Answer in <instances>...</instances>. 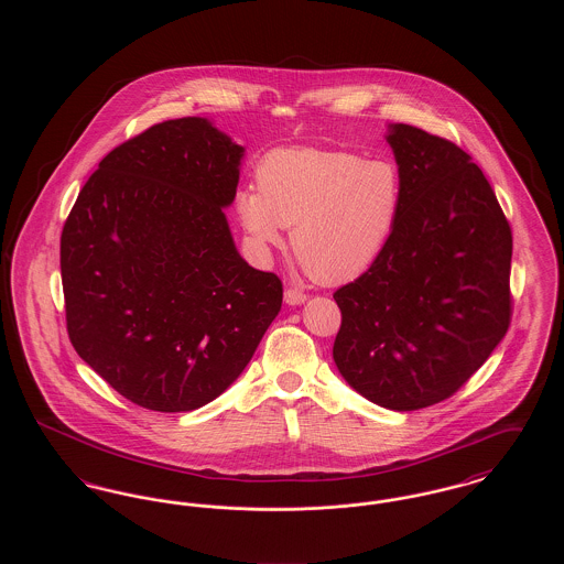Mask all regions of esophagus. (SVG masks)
I'll list each match as a JSON object with an SVG mask.
<instances>
[{"label": "esophagus", "instance_id": "1", "mask_svg": "<svg viewBox=\"0 0 564 564\" xmlns=\"http://www.w3.org/2000/svg\"><path fill=\"white\" fill-rule=\"evenodd\" d=\"M306 297H308V295L302 294V292H297V290H285V294H283V300H285V304H288V306L304 304V302H306Z\"/></svg>", "mask_w": 564, "mask_h": 564}]
</instances>
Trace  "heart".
Here are the masks:
<instances>
[{"instance_id": "obj_1", "label": "heart", "mask_w": 564, "mask_h": 564, "mask_svg": "<svg viewBox=\"0 0 564 564\" xmlns=\"http://www.w3.org/2000/svg\"><path fill=\"white\" fill-rule=\"evenodd\" d=\"M258 188L242 186L235 212L251 247L269 256L292 226L300 267L340 285L375 267L403 212V177L391 161L334 148H276L258 162Z\"/></svg>"}]
</instances>
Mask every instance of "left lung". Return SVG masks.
I'll return each mask as SVG.
<instances>
[{
	"label": "left lung",
	"mask_w": 564,
	"mask_h": 564,
	"mask_svg": "<svg viewBox=\"0 0 564 564\" xmlns=\"http://www.w3.org/2000/svg\"><path fill=\"white\" fill-rule=\"evenodd\" d=\"M402 173L400 224L334 300L340 376L366 400L410 412L451 398L510 325L511 230L478 164L455 143L387 124Z\"/></svg>",
	"instance_id": "obj_1"
}]
</instances>
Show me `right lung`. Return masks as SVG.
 Here are the masks:
<instances>
[{"label":"right lung","mask_w":564,"mask_h":564,"mask_svg":"<svg viewBox=\"0 0 564 564\" xmlns=\"http://www.w3.org/2000/svg\"><path fill=\"white\" fill-rule=\"evenodd\" d=\"M242 159L209 118L162 122L99 162L65 221L72 345L141 408L214 402L281 311V281L242 260L224 212Z\"/></svg>","instance_id":"right-lung-1"}]
</instances>
